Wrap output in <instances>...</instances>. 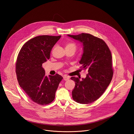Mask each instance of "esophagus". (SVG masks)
I'll use <instances>...</instances> for the list:
<instances>
[{"label":"esophagus","mask_w":134,"mask_h":134,"mask_svg":"<svg viewBox=\"0 0 134 134\" xmlns=\"http://www.w3.org/2000/svg\"><path fill=\"white\" fill-rule=\"evenodd\" d=\"M69 78H70L68 76H66V75H64V76H63V79H64V80L65 81L68 80Z\"/></svg>","instance_id":"34e87169"}]
</instances>
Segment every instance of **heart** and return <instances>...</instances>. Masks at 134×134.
Wrapping results in <instances>:
<instances>
[{"mask_svg":"<svg viewBox=\"0 0 134 134\" xmlns=\"http://www.w3.org/2000/svg\"><path fill=\"white\" fill-rule=\"evenodd\" d=\"M66 48H71V49H73L75 50H76V45L73 42H69L67 43L66 45Z\"/></svg>","mask_w":134,"mask_h":134,"instance_id":"obj_1","label":"heart"}]
</instances>
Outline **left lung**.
<instances>
[{
	"instance_id": "left-lung-1",
	"label": "left lung",
	"mask_w": 134,
	"mask_h": 134,
	"mask_svg": "<svg viewBox=\"0 0 134 134\" xmlns=\"http://www.w3.org/2000/svg\"><path fill=\"white\" fill-rule=\"evenodd\" d=\"M68 36L82 43L83 54L79 63L82 65L80 68L88 72L81 81L78 77H71L75 82L72 92L73 99L81 104L91 103L102 96L113 78L111 52L103 40L91 34Z\"/></svg>"
}]
</instances>
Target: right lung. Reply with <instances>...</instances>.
<instances>
[{"instance_id":"obj_1","label":"right lung","mask_w":134,"mask_h":134,"mask_svg":"<svg viewBox=\"0 0 134 134\" xmlns=\"http://www.w3.org/2000/svg\"><path fill=\"white\" fill-rule=\"evenodd\" d=\"M60 38L61 36L36 37L23 46L17 57L15 72L19 86L32 102L40 105L49 104L54 100L63 79L58 74L46 76L42 67Z\"/></svg>"}]
</instances>
